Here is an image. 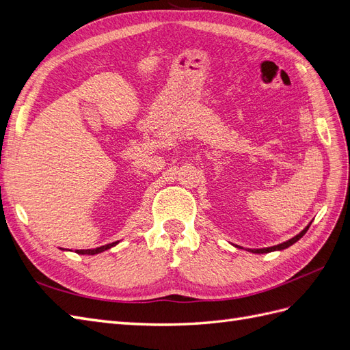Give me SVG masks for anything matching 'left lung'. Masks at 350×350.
Listing matches in <instances>:
<instances>
[{
  "label": "left lung",
  "instance_id": "obj_1",
  "mask_svg": "<svg viewBox=\"0 0 350 350\" xmlns=\"http://www.w3.org/2000/svg\"><path fill=\"white\" fill-rule=\"evenodd\" d=\"M311 226V221H310V225L306 226V228H304L298 235L296 237H293L292 239H289V241H286V242H282V243H279V245H274V247H267V248H257V250H248L250 252H254V254H267V252H273V251H282V250H286V248H289L291 245H293L295 242H298L305 234H306V230H308V228ZM237 247V245H235Z\"/></svg>",
  "mask_w": 350,
  "mask_h": 350
}]
</instances>
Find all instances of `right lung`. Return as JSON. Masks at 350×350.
<instances>
[{
    "instance_id": "1",
    "label": "right lung",
    "mask_w": 350,
    "mask_h": 350,
    "mask_svg": "<svg viewBox=\"0 0 350 350\" xmlns=\"http://www.w3.org/2000/svg\"><path fill=\"white\" fill-rule=\"evenodd\" d=\"M116 243H118V241L112 242V243H107V245H102V247H98V248H93V250H76V252L81 254V256H94V254H100L103 251H107V250L115 247ZM62 250H64V248H62Z\"/></svg>"
}]
</instances>
